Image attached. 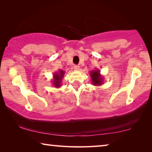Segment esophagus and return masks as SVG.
Segmentation results:
<instances>
[{
  "label": "esophagus",
  "mask_w": 152,
  "mask_h": 152,
  "mask_svg": "<svg viewBox=\"0 0 152 152\" xmlns=\"http://www.w3.org/2000/svg\"><path fill=\"white\" fill-rule=\"evenodd\" d=\"M74 70H79L80 66H77V65H74Z\"/></svg>",
  "instance_id": "obj_1"
}]
</instances>
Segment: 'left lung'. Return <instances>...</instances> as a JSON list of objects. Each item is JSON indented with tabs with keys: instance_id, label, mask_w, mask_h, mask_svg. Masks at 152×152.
<instances>
[{
	"instance_id": "obj_1",
	"label": "left lung",
	"mask_w": 152,
	"mask_h": 152,
	"mask_svg": "<svg viewBox=\"0 0 152 152\" xmlns=\"http://www.w3.org/2000/svg\"><path fill=\"white\" fill-rule=\"evenodd\" d=\"M92 84L94 86H101L103 84L104 78L101 74V71L99 69L93 70L90 72Z\"/></svg>"
}]
</instances>
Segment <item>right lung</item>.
<instances>
[{
  "instance_id": "1",
  "label": "right lung",
  "mask_w": 152,
  "mask_h": 152,
  "mask_svg": "<svg viewBox=\"0 0 152 152\" xmlns=\"http://www.w3.org/2000/svg\"><path fill=\"white\" fill-rule=\"evenodd\" d=\"M65 74V72L63 70H59L57 72H55L53 74L52 84L53 86L56 88H60L61 85V81Z\"/></svg>"
}]
</instances>
